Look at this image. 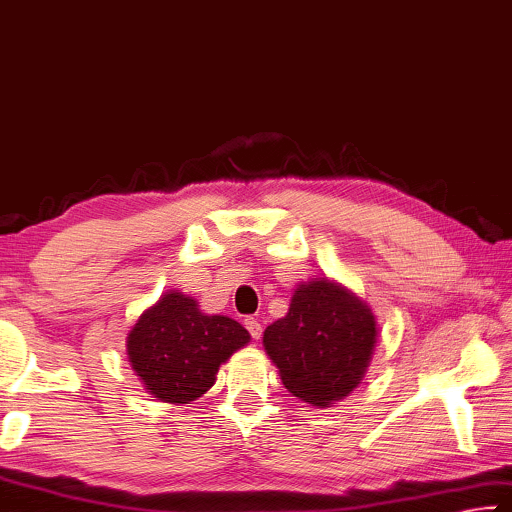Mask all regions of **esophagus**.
<instances>
[{
  "label": "esophagus",
  "mask_w": 512,
  "mask_h": 512,
  "mask_svg": "<svg viewBox=\"0 0 512 512\" xmlns=\"http://www.w3.org/2000/svg\"><path fill=\"white\" fill-rule=\"evenodd\" d=\"M245 326H247V331L251 333V338H254V340H261V335H263V326H261V322L256 320V317H247V320H245Z\"/></svg>",
  "instance_id": "34e87169"
}]
</instances>
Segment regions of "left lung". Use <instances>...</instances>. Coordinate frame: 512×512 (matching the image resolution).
Listing matches in <instances>:
<instances>
[{"label": "left lung", "mask_w": 512, "mask_h": 512, "mask_svg": "<svg viewBox=\"0 0 512 512\" xmlns=\"http://www.w3.org/2000/svg\"><path fill=\"white\" fill-rule=\"evenodd\" d=\"M263 345L288 392L315 406L358 388L376 347L372 308L329 279L301 283L286 317L270 324Z\"/></svg>", "instance_id": "8db88e82"}]
</instances>
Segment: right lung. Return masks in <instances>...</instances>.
Segmentation results:
<instances>
[{
  "label": "right lung",
  "instance_id": "right-lung-1",
  "mask_svg": "<svg viewBox=\"0 0 512 512\" xmlns=\"http://www.w3.org/2000/svg\"><path fill=\"white\" fill-rule=\"evenodd\" d=\"M247 342L245 326L201 313L195 299L170 290L133 324L127 356L149 395L188 404L211 388L220 365Z\"/></svg>",
  "mask_w": 512,
  "mask_h": 512
}]
</instances>
